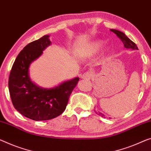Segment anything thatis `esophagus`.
<instances>
[{"label":"esophagus","mask_w":151,"mask_h":151,"mask_svg":"<svg viewBox=\"0 0 151 151\" xmlns=\"http://www.w3.org/2000/svg\"><path fill=\"white\" fill-rule=\"evenodd\" d=\"M92 76H93V75H92V73H91V72H86V73H83V75H82V78H83V79L85 80H90L92 77Z\"/></svg>","instance_id":"1"}]
</instances>
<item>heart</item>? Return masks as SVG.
<instances>
[{"mask_svg":"<svg viewBox=\"0 0 151 151\" xmlns=\"http://www.w3.org/2000/svg\"><path fill=\"white\" fill-rule=\"evenodd\" d=\"M101 47H102V43H101V42H97V43H96L93 46L94 49H95L96 51L99 50V49L101 48Z\"/></svg>","mask_w":151,"mask_h":151,"instance_id":"1","label":"heart"}]
</instances>
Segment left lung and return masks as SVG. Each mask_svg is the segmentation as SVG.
I'll return each instance as SVG.
<instances>
[{"label":"left lung","instance_id":"8db88e82","mask_svg":"<svg viewBox=\"0 0 151 151\" xmlns=\"http://www.w3.org/2000/svg\"><path fill=\"white\" fill-rule=\"evenodd\" d=\"M111 31H112V32H114L115 35L117 36L118 38L119 39H120L124 45V47L125 48L127 49H137L138 50V48L137 47L136 45L134 43L133 41H132L131 40H130L129 38H127L126 37L124 33H123L122 32H120V31L119 30H113V29H112L111 30ZM96 114H98V115L102 116V117H104V115L103 114L101 113V112H96Z\"/></svg>","mask_w":151,"mask_h":151}]
</instances>
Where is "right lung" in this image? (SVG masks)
Returning <instances> with one entry per match:
<instances>
[{
	"label": "right lung",
	"mask_w": 151,
	"mask_h": 151,
	"mask_svg": "<svg viewBox=\"0 0 151 151\" xmlns=\"http://www.w3.org/2000/svg\"><path fill=\"white\" fill-rule=\"evenodd\" d=\"M49 35L31 42L20 51L9 78V90L13 106L22 115L35 121H46L60 115L79 78L62 83L53 89H43L31 81L28 69L51 44Z\"/></svg>",
	"instance_id": "1"
}]
</instances>
